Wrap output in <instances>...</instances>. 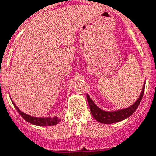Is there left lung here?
<instances>
[{"label": "left lung", "instance_id": "8db88e82", "mask_svg": "<svg viewBox=\"0 0 156 156\" xmlns=\"http://www.w3.org/2000/svg\"><path fill=\"white\" fill-rule=\"evenodd\" d=\"M144 84L145 83H144V85H143L142 91H141L139 98L137 99V101L134 102L132 106L125 108V109L115 110V111H105L103 109H100L92 101L90 96L88 94H86L87 100H88L91 113H92L94 118L97 120L98 122H99V123H105V124H109V123H117V122H120L121 120H125L127 117L131 116L134 113L136 109H137V106H139L141 99H142L144 91Z\"/></svg>", "mask_w": 156, "mask_h": 156}]
</instances>
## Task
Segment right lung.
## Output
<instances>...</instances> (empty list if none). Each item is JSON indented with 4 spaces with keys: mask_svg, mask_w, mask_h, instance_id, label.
<instances>
[{
    "mask_svg": "<svg viewBox=\"0 0 156 156\" xmlns=\"http://www.w3.org/2000/svg\"><path fill=\"white\" fill-rule=\"evenodd\" d=\"M12 103H13L15 109H17V111L19 112V114L23 117L24 120H26L27 122L32 123V124H34V125L40 126V127L54 126L60 123V121H61V118L57 117V116H54V117H36V116H30V115H28L26 113H23L22 111H21L20 109L18 108V106L14 103L13 101H12Z\"/></svg>",
    "mask_w": 156,
    "mask_h": 156,
    "instance_id": "obj_1",
    "label": "right lung"
}]
</instances>
